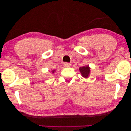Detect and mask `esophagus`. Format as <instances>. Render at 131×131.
<instances>
[{
    "mask_svg": "<svg viewBox=\"0 0 131 131\" xmlns=\"http://www.w3.org/2000/svg\"><path fill=\"white\" fill-rule=\"evenodd\" d=\"M70 63H67V62H66V63H64V66L65 67H69L70 66Z\"/></svg>",
    "mask_w": 131,
    "mask_h": 131,
    "instance_id": "obj_1",
    "label": "esophagus"
}]
</instances>
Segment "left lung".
Here are the masks:
<instances>
[{
    "label": "left lung",
    "mask_w": 131,
    "mask_h": 131,
    "mask_svg": "<svg viewBox=\"0 0 131 131\" xmlns=\"http://www.w3.org/2000/svg\"><path fill=\"white\" fill-rule=\"evenodd\" d=\"M90 69L88 66L86 67H80V68H79V70L80 71V73L82 75V76L84 77V78L88 77L90 74Z\"/></svg>",
    "instance_id": "1"
}]
</instances>
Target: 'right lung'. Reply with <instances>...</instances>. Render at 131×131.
<instances>
[{"instance_id":"1","label":"right lung","mask_w":131,"mask_h":131,"mask_svg":"<svg viewBox=\"0 0 131 131\" xmlns=\"http://www.w3.org/2000/svg\"><path fill=\"white\" fill-rule=\"evenodd\" d=\"M54 70H53V71H52V73H54Z\"/></svg>"}]
</instances>
